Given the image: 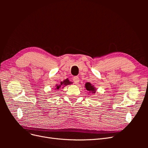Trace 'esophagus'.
Segmentation results:
<instances>
[{
  "mask_svg": "<svg viewBox=\"0 0 148 148\" xmlns=\"http://www.w3.org/2000/svg\"><path fill=\"white\" fill-rule=\"evenodd\" d=\"M73 81L74 84H78V83H79V77H77V76H76V77H73Z\"/></svg>",
  "mask_w": 148,
  "mask_h": 148,
  "instance_id": "obj_1",
  "label": "esophagus"
}]
</instances>
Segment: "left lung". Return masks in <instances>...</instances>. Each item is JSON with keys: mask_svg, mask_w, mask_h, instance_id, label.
I'll return each mask as SVG.
<instances>
[{"mask_svg": "<svg viewBox=\"0 0 148 148\" xmlns=\"http://www.w3.org/2000/svg\"><path fill=\"white\" fill-rule=\"evenodd\" d=\"M85 88L86 89L87 91H88L89 92V93L90 92L95 93L96 92V88L90 83H88V82L86 83V84H85Z\"/></svg>", "mask_w": 148, "mask_h": 148, "instance_id": "obj_1", "label": "left lung"}]
</instances>
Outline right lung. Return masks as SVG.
Returning a JSON list of instances; mask_svg holds the SVG:
<instances>
[{
	"instance_id": "obj_1",
	"label": "right lung",
	"mask_w": 148,
	"mask_h": 148,
	"mask_svg": "<svg viewBox=\"0 0 148 148\" xmlns=\"http://www.w3.org/2000/svg\"><path fill=\"white\" fill-rule=\"evenodd\" d=\"M70 84H71V82L69 81V80L68 79H66L64 80V82H60V84H57V85H56V89H59L60 88H61V87H64V86H66V85Z\"/></svg>"
}]
</instances>
